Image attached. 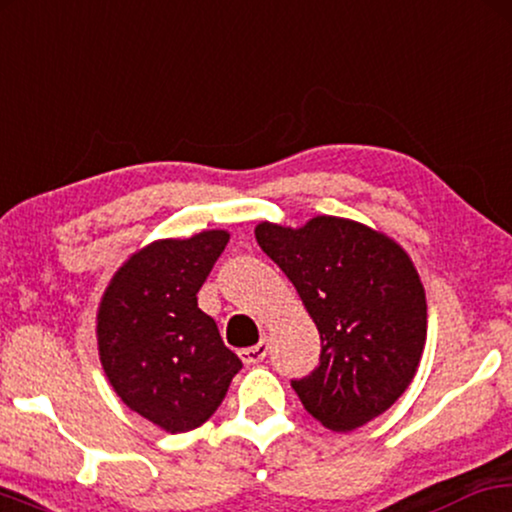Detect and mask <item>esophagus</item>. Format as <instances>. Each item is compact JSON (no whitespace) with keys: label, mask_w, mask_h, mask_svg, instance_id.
<instances>
[{"label":"esophagus","mask_w":512,"mask_h":512,"mask_svg":"<svg viewBox=\"0 0 512 512\" xmlns=\"http://www.w3.org/2000/svg\"><path fill=\"white\" fill-rule=\"evenodd\" d=\"M265 355H268V341H261V343L251 345V348H242V350H240L242 362L247 364V367H251V364L263 362Z\"/></svg>","instance_id":"esophagus-1"}]
</instances>
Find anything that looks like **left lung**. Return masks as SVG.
I'll list each match as a JSON object with an SVG mask.
<instances>
[{
  "label": "left lung",
  "mask_w": 512,
  "mask_h": 512,
  "mask_svg": "<svg viewBox=\"0 0 512 512\" xmlns=\"http://www.w3.org/2000/svg\"><path fill=\"white\" fill-rule=\"evenodd\" d=\"M256 242L294 284L320 331V364L291 381L324 428L348 433L393 407L428 334L421 277L386 232L338 216L301 228L263 221Z\"/></svg>",
  "instance_id": "1"
}]
</instances>
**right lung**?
Returning a JSON list of instances; mask_svg holds the SVG:
<instances>
[{
  "instance_id": "obj_1",
  "label": "right lung",
  "mask_w": 512,
  "mask_h": 512,
  "mask_svg": "<svg viewBox=\"0 0 512 512\" xmlns=\"http://www.w3.org/2000/svg\"><path fill=\"white\" fill-rule=\"evenodd\" d=\"M228 240V230H202L150 242L119 265L98 305V355L112 390L167 433L209 421L242 369L197 308V291Z\"/></svg>"
}]
</instances>
